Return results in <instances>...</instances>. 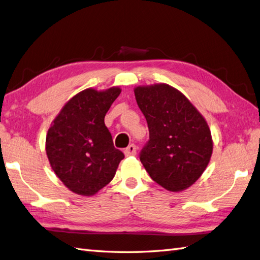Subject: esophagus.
<instances>
[{
	"label": "esophagus",
	"instance_id": "obj_1",
	"mask_svg": "<svg viewBox=\"0 0 260 260\" xmlns=\"http://www.w3.org/2000/svg\"><path fill=\"white\" fill-rule=\"evenodd\" d=\"M136 149H137L136 145L131 144L127 148H125L124 154H125L126 156H135V155H136Z\"/></svg>",
	"mask_w": 260,
	"mask_h": 260
}]
</instances>
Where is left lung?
<instances>
[{
    "instance_id": "left-lung-1",
    "label": "left lung",
    "mask_w": 260,
    "mask_h": 260,
    "mask_svg": "<svg viewBox=\"0 0 260 260\" xmlns=\"http://www.w3.org/2000/svg\"><path fill=\"white\" fill-rule=\"evenodd\" d=\"M134 92L149 129L148 142L139 154L146 171L169 191L189 188L211 159L208 123L180 91L168 84L137 86Z\"/></svg>"
}]
</instances>
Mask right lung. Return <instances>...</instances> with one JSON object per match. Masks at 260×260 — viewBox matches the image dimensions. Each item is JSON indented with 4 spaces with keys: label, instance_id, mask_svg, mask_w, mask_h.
<instances>
[{
    "label": "right lung",
    "instance_id": "obj_1",
    "mask_svg": "<svg viewBox=\"0 0 260 260\" xmlns=\"http://www.w3.org/2000/svg\"><path fill=\"white\" fill-rule=\"evenodd\" d=\"M121 89H86L69 100L52 122L46 152L67 188L90 197L115 176L124 154L114 147L104 117Z\"/></svg>",
    "mask_w": 260,
    "mask_h": 260
}]
</instances>
